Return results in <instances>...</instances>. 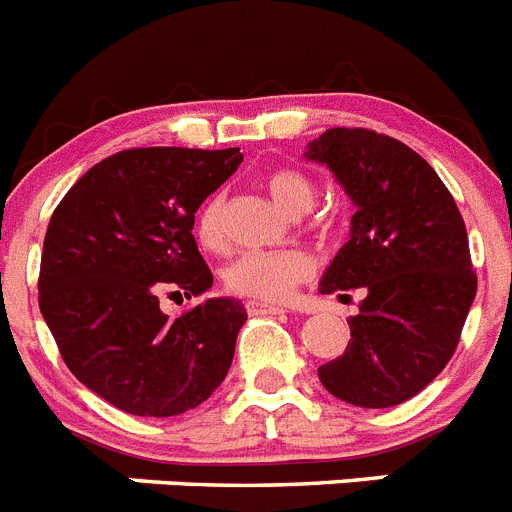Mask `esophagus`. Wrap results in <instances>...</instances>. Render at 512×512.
<instances>
[{"mask_svg":"<svg viewBox=\"0 0 512 512\" xmlns=\"http://www.w3.org/2000/svg\"><path fill=\"white\" fill-rule=\"evenodd\" d=\"M246 310L248 315H279V312H284V307L279 305H266V302H246Z\"/></svg>","mask_w":512,"mask_h":512,"instance_id":"1","label":"esophagus"}]
</instances>
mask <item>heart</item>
<instances>
[{
    "mask_svg": "<svg viewBox=\"0 0 512 512\" xmlns=\"http://www.w3.org/2000/svg\"><path fill=\"white\" fill-rule=\"evenodd\" d=\"M271 200L282 210L300 215L315 202V187L305 174L295 169H277L264 176ZM225 197L210 194L194 217L197 241L210 251L225 243ZM312 274V264L302 251H243L223 269V284L238 297H251L256 302H282L295 292L297 284Z\"/></svg>",
    "mask_w": 512,
    "mask_h": 512,
    "instance_id": "heart-1",
    "label": "heart"
}]
</instances>
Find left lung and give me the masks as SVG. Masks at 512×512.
<instances>
[{
	"label": "left lung",
	"instance_id": "8db88e82",
	"mask_svg": "<svg viewBox=\"0 0 512 512\" xmlns=\"http://www.w3.org/2000/svg\"><path fill=\"white\" fill-rule=\"evenodd\" d=\"M305 158L328 166L356 207L320 292H364L346 351L318 377L356 408H392L454 356L477 295L467 228L431 164L390 135L330 128L307 143Z\"/></svg>",
	"mask_w": 512,
	"mask_h": 512
}]
</instances>
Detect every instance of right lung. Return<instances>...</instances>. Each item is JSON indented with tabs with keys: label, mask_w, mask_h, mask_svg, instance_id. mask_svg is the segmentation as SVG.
Wrapping results in <instances>:
<instances>
[{
	"label": "right lung",
	"mask_w": 512,
	"mask_h": 512,
	"mask_svg": "<svg viewBox=\"0 0 512 512\" xmlns=\"http://www.w3.org/2000/svg\"><path fill=\"white\" fill-rule=\"evenodd\" d=\"M241 161L238 148H130L92 166L53 212L40 312L71 374L122 413L182 415L228 374L246 307L210 297L171 320L158 295L212 287L194 212Z\"/></svg>",
	"instance_id": "right-lung-1"
}]
</instances>
